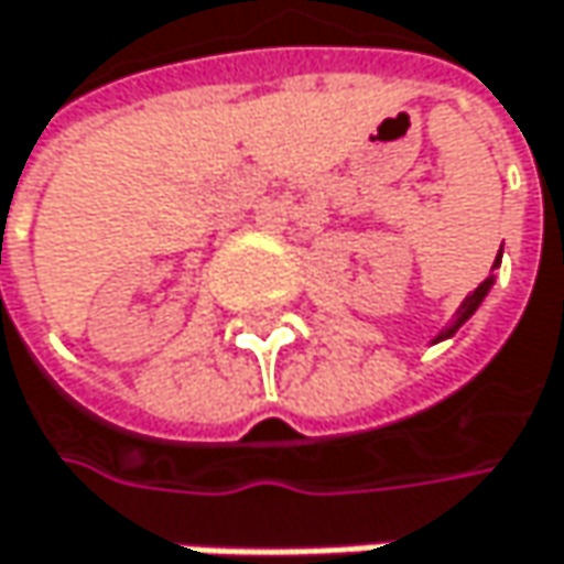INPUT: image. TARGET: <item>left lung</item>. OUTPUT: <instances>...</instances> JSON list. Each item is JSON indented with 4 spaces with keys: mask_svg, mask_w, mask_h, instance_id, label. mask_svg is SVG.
I'll use <instances>...</instances> for the list:
<instances>
[{
    "mask_svg": "<svg viewBox=\"0 0 564 564\" xmlns=\"http://www.w3.org/2000/svg\"><path fill=\"white\" fill-rule=\"evenodd\" d=\"M490 283H494V278H487V281H481V283H478V290H471V293L465 296V303H462V310H458V319H455V323H452V326H448L445 333L438 335V338H445V335L455 333V329H458V326H462V323H465V319H468V316H471V313H475V310L481 306V300H485V296H487Z\"/></svg>",
    "mask_w": 564,
    "mask_h": 564,
    "instance_id": "8db88e82",
    "label": "left lung"
}]
</instances>
